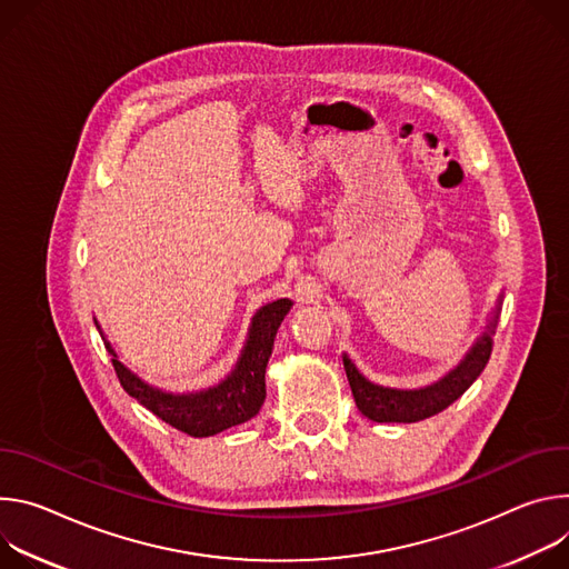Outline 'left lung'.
<instances>
[{
  "label": "left lung",
  "instance_id": "left-lung-1",
  "mask_svg": "<svg viewBox=\"0 0 569 569\" xmlns=\"http://www.w3.org/2000/svg\"><path fill=\"white\" fill-rule=\"evenodd\" d=\"M499 302H501V296L492 311V319L486 326V332L472 343V348L461 359V363L455 370H450L443 380H438L436 385H429L425 389L405 391V389H389V387L372 385L359 372L352 359L343 355V368L348 375L357 409L375 422H418L448 409L455 400H459L470 389V385L481 375V370L490 359Z\"/></svg>",
  "mask_w": 569,
  "mask_h": 569
}]
</instances>
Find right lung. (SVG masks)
Returning <instances> with one entry per match:
<instances>
[{"label": "right lung", "instance_id": "1", "mask_svg": "<svg viewBox=\"0 0 569 569\" xmlns=\"http://www.w3.org/2000/svg\"><path fill=\"white\" fill-rule=\"evenodd\" d=\"M291 305L293 302L289 298H280L258 309L256 317H252L241 357L237 359L232 372L217 387L194 393H169L142 382L133 370L119 361L114 348L103 337L97 321L94 326L106 343V350L112 357V366L123 391L178 431L203 438L241 425L252 416H258V411L262 409L267 398L264 375L273 350V339Z\"/></svg>", "mask_w": 569, "mask_h": 569}]
</instances>
